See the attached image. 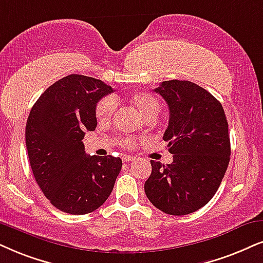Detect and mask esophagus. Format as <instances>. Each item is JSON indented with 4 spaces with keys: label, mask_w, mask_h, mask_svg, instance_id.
Segmentation results:
<instances>
[{
    "label": "esophagus",
    "mask_w": 263,
    "mask_h": 263,
    "mask_svg": "<svg viewBox=\"0 0 263 263\" xmlns=\"http://www.w3.org/2000/svg\"><path fill=\"white\" fill-rule=\"evenodd\" d=\"M122 160H124L125 162H129V161H135L136 158H134V156H131V155H125L124 158H122Z\"/></svg>",
    "instance_id": "1"
}]
</instances>
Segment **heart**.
<instances>
[{
    "label": "heart",
    "instance_id": "obj_1",
    "mask_svg": "<svg viewBox=\"0 0 263 263\" xmlns=\"http://www.w3.org/2000/svg\"><path fill=\"white\" fill-rule=\"evenodd\" d=\"M129 102L147 120H152L160 110V103H159L158 98L147 92L135 93L129 97ZM115 109L116 102L112 97H104L99 99L95 109L96 118L102 124H108V122L111 121L112 116L115 114ZM121 143L127 145V147H134L136 144V142L131 138L121 139Z\"/></svg>",
    "mask_w": 263,
    "mask_h": 263
}]
</instances>
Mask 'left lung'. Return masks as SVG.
<instances>
[{
    "mask_svg": "<svg viewBox=\"0 0 263 263\" xmlns=\"http://www.w3.org/2000/svg\"><path fill=\"white\" fill-rule=\"evenodd\" d=\"M154 91L170 110L162 138L168 142L174 161L167 165L151 161L145 195L165 214H192L211 200L228 167L227 119L221 103L194 82L170 80Z\"/></svg>",
    "mask_w": 263,
    "mask_h": 263,
    "instance_id": "1",
    "label": "left lung"
}]
</instances>
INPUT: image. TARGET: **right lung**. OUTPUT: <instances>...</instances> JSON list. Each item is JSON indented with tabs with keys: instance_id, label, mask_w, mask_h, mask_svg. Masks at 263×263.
I'll return each instance as SVG.
<instances>
[{
	"instance_id": "1",
	"label": "right lung",
	"mask_w": 263,
	"mask_h": 263,
	"mask_svg": "<svg viewBox=\"0 0 263 263\" xmlns=\"http://www.w3.org/2000/svg\"><path fill=\"white\" fill-rule=\"evenodd\" d=\"M111 92L101 80L71 74L49 86L30 110L25 143L32 174L45 197L66 214L97 210L120 174V158L89 156L82 143L97 126L96 104Z\"/></svg>"
}]
</instances>
